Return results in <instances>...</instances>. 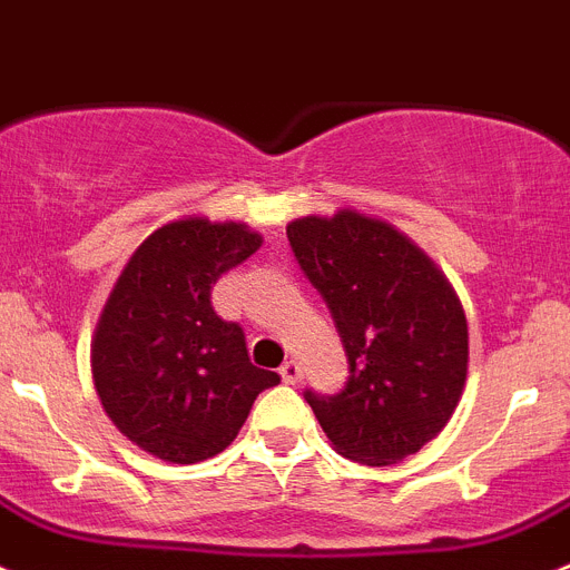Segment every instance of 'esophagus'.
Instances as JSON below:
<instances>
[{
    "mask_svg": "<svg viewBox=\"0 0 570 570\" xmlns=\"http://www.w3.org/2000/svg\"><path fill=\"white\" fill-rule=\"evenodd\" d=\"M281 377H284V383H297V381H301V363H297L295 357L284 361V366H281Z\"/></svg>",
    "mask_w": 570,
    "mask_h": 570,
    "instance_id": "esophagus-1",
    "label": "esophagus"
}]
</instances>
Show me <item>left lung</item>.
Returning a JSON list of instances; mask_svg holds the SVG:
<instances>
[{"label": "left lung", "instance_id": "obj_1", "mask_svg": "<svg viewBox=\"0 0 570 570\" xmlns=\"http://www.w3.org/2000/svg\"><path fill=\"white\" fill-rule=\"evenodd\" d=\"M297 264L326 301L348 357L343 392L306 403L337 454L394 465L438 438L469 374V323L438 264L357 209L286 224Z\"/></svg>", "mask_w": 570, "mask_h": 570}]
</instances>
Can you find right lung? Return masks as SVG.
Returning a JSON list of instances; mask_svg holds the SVG:
<instances>
[{
    "instance_id": "right-lung-1",
    "label": "right lung",
    "mask_w": 570,
    "mask_h": 570,
    "mask_svg": "<svg viewBox=\"0 0 570 570\" xmlns=\"http://www.w3.org/2000/svg\"><path fill=\"white\" fill-rule=\"evenodd\" d=\"M264 244L244 222L184 215L138 244L90 343L96 394L112 425L164 463H202L238 438L278 372L247 355L238 323L213 309V284Z\"/></svg>"
}]
</instances>
